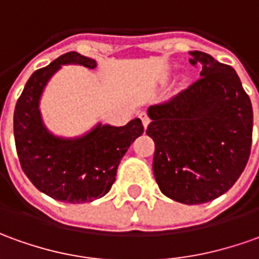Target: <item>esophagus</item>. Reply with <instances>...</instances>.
Segmentation results:
<instances>
[{
    "instance_id": "esophagus-1",
    "label": "esophagus",
    "mask_w": 259,
    "mask_h": 259,
    "mask_svg": "<svg viewBox=\"0 0 259 259\" xmlns=\"http://www.w3.org/2000/svg\"><path fill=\"white\" fill-rule=\"evenodd\" d=\"M140 119H142V123H143L144 127H147L149 123H150V117L146 115V113H142V115H140Z\"/></svg>"
}]
</instances>
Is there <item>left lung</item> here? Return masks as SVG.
I'll use <instances>...</instances> for the list:
<instances>
[{
    "label": "left lung",
    "instance_id": "1",
    "mask_svg": "<svg viewBox=\"0 0 259 259\" xmlns=\"http://www.w3.org/2000/svg\"><path fill=\"white\" fill-rule=\"evenodd\" d=\"M201 78L149 107L153 171L161 193L183 204L223 196L240 179L252 144V105L237 72L208 54L190 52Z\"/></svg>",
    "mask_w": 259,
    "mask_h": 259
}]
</instances>
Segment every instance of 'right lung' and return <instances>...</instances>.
Segmentation results:
<instances>
[{
    "instance_id": "add662e5",
    "label": "right lung",
    "mask_w": 259,
    "mask_h": 259,
    "mask_svg": "<svg viewBox=\"0 0 259 259\" xmlns=\"http://www.w3.org/2000/svg\"><path fill=\"white\" fill-rule=\"evenodd\" d=\"M65 63H79L91 69L96 66L91 58L68 52L35 70L15 105V147L24 173L39 191L58 201L86 203L110 190L120 160L144 127L140 119H133L122 127L98 126L75 140L48 133L41 122L38 100L48 79Z\"/></svg>"
}]
</instances>
